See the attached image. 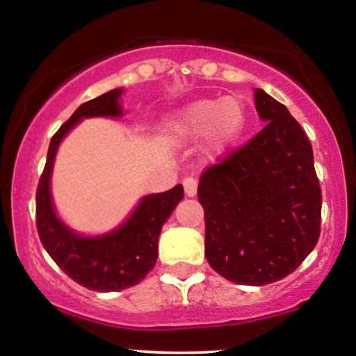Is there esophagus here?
<instances>
[{
	"mask_svg": "<svg viewBox=\"0 0 356 356\" xmlns=\"http://www.w3.org/2000/svg\"><path fill=\"white\" fill-rule=\"evenodd\" d=\"M184 191H186V195L189 197H194L195 192H197V179L194 177H186L184 179Z\"/></svg>",
	"mask_w": 356,
	"mask_h": 356,
	"instance_id": "1",
	"label": "esophagus"
}]
</instances>
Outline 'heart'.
I'll return each mask as SVG.
<instances>
[{"label": "heart", "instance_id": "b5f03b06", "mask_svg": "<svg viewBox=\"0 0 356 356\" xmlns=\"http://www.w3.org/2000/svg\"><path fill=\"white\" fill-rule=\"evenodd\" d=\"M243 125L244 117L238 104L229 99H216L197 102L170 118L167 130L177 136L202 137L214 129L216 144L226 147L239 137Z\"/></svg>", "mask_w": 356, "mask_h": 356}]
</instances>
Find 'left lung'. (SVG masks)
I'll return each mask as SVG.
<instances>
[{
    "instance_id": "left-lung-1",
    "label": "left lung",
    "mask_w": 356,
    "mask_h": 356,
    "mask_svg": "<svg viewBox=\"0 0 356 356\" xmlns=\"http://www.w3.org/2000/svg\"><path fill=\"white\" fill-rule=\"evenodd\" d=\"M268 124L201 175L206 259L238 284L264 286L291 275L316 246L321 187L305 130L283 104L254 90Z\"/></svg>"
}]
</instances>
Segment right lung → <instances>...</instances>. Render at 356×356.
Returning a JSON list of instances; mask_svg holds the SVG:
<instances>
[{
  "instance_id": "obj_1",
  "label": "right lung",
  "mask_w": 356,
  "mask_h": 356,
  "mask_svg": "<svg viewBox=\"0 0 356 356\" xmlns=\"http://www.w3.org/2000/svg\"><path fill=\"white\" fill-rule=\"evenodd\" d=\"M120 88L85 102L60 127L48 147L47 164L36 189V229L51 259L73 281L92 291H120L140 283L157 261L162 226L184 197L181 184L147 195L122 227L100 238H81L60 222L50 197V174L61 138L83 117L120 115Z\"/></svg>"
}]
</instances>
